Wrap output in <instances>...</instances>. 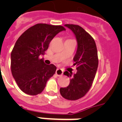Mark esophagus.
<instances>
[{
    "label": "esophagus",
    "mask_w": 122,
    "mask_h": 122,
    "mask_svg": "<svg viewBox=\"0 0 122 122\" xmlns=\"http://www.w3.org/2000/svg\"><path fill=\"white\" fill-rule=\"evenodd\" d=\"M56 74L57 75V76H61L63 74V71L61 69L57 68L56 71Z\"/></svg>",
    "instance_id": "obj_1"
}]
</instances>
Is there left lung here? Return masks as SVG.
<instances>
[{
    "instance_id": "left-lung-1",
    "label": "left lung",
    "mask_w": 122,
    "mask_h": 122,
    "mask_svg": "<svg viewBox=\"0 0 122 122\" xmlns=\"http://www.w3.org/2000/svg\"><path fill=\"white\" fill-rule=\"evenodd\" d=\"M74 33L77 41V50L73 57L74 65L77 71H65L63 74L70 77V84L61 87L60 94L68 100H77L85 96L92 85L98 67V57L96 42L92 37L83 29L76 25H65Z\"/></svg>"
}]
</instances>
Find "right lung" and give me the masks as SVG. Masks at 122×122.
I'll return each instance as SVG.
<instances>
[{
    "label": "right lung",
    "instance_id": "1",
    "mask_svg": "<svg viewBox=\"0 0 122 122\" xmlns=\"http://www.w3.org/2000/svg\"><path fill=\"white\" fill-rule=\"evenodd\" d=\"M65 28L62 26L39 23L26 30L17 40L10 54V68L14 80L23 92L41 93L56 67L45 64L44 55L53 38Z\"/></svg>",
    "mask_w": 122,
    "mask_h": 122
}]
</instances>
